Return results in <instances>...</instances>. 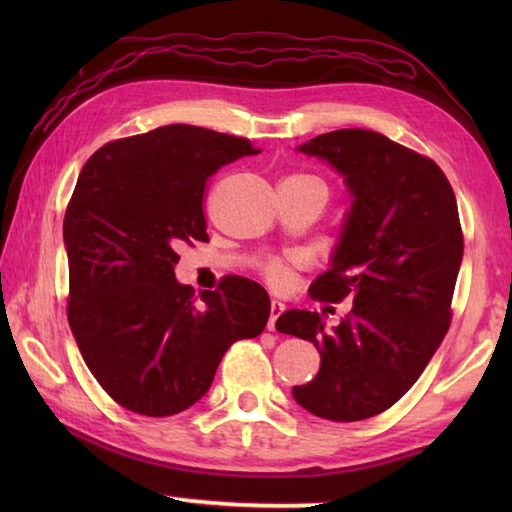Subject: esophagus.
Segmentation results:
<instances>
[{
	"label": "esophagus",
	"instance_id": "obj_1",
	"mask_svg": "<svg viewBox=\"0 0 512 512\" xmlns=\"http://www.w3.org/2000/svg\"><path fill=\"white\" fill-rule=\"evenodd\" d=\"M282 311H284V305L280 300H273L271 302V318H268V329H271V332H275V320L282 316Z\"/></svg>",
	"mask_w": 512,
	"mask_h": 512
}]
</instances>
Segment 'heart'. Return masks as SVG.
Segmentation results:
<instances>
[{
  "mask_svg": "<svg viewBox=\"0 0 512 512\" xmlns=\"http://www.w3.org/2000/svg\"><path fill=\"white\" fill-rule=\"evenodd\" d=\"M296 178H314V176H296ZM264 275L268 277V282L282 284L284 277H287V264L280 262V259H273V262L264 264Z\"/></svg>",
  "mask_w": 512,
  "mask_h": 512,
  "instance_id": "heart-1",
  "label": "heart"
}]
</instances>
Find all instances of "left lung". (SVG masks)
Instances as JSON below:
<instances>
[{
  "instance_id": "1",
  "label": "left lung",
  "mask_w": 512,
  "mask_h": 512,
  "mask_svg": "<svg viewBox=\"0 0 512 512\" xmlns=\"http://www.w3.org/2000/svg\"><path fill=\"white\" fill-rule=\"evenodd\" d=\"M345 178L352 207L332 268L311 298L352 300L327 329L316 311L289 309L277 332L320 350L318 375L293 388L318 418L366 420L400 400L427 368L452 323V296L463 259L454 189L427 155L363 128H341L300 146Z\"/></svg>"
}]
</instances>
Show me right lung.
Wrapping results in <instances>:
<instances>
[{
  "mask_svg": "<svg viewBox=\"0 0 512 512\" xmlns=\"http://www.w3.org/2000/svg\"><path fill=\"white\" fill-rule=\"evenodd\" d=\"M244 137L171 124L103 144L69 198L67 320L94 379L128 411L164 418L212 386L225 350L264 332L271 300L248 277L219 291L176 280L178 248L207 241V178L244 155Z\"/></svg>",
  "mask_w": 512,
  "mask_h": 512,
  "instance_id": "obj_1",
  "label": "right lung"
}]
</instances>
